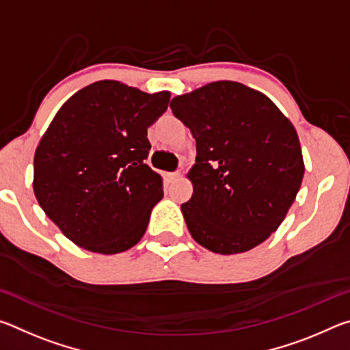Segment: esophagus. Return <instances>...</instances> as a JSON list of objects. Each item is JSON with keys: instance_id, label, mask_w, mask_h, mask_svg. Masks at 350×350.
I'll list each match as a JSON object with an SVG mask.
<instances>
[{"instance_id": "obj_1", "label": "esophagus", "mask_w": 350, "mask_h": 350, "mask_svg": "<svg viewBox=\"0 0 350 350\" xmlns=\"http://www.w3.org/2000/svg\"><path fill=\"white\" fill-rule=\"evenodd\" d=\"M179 176H180L179 171H174V173H167V179H168L170 182H173V180H176V179H179Z\"/></svg>"}]
</instances>
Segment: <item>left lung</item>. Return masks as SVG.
Instances as JSON below:
<instances>
[{
    "instance_id": "obj_1",
    "label": "left lung",
    "mask_w": 350,
    "mask_h": 350,
    "mask_svg": "<svg viewBox=\"0 0 350 350\" xmlns=\"http://www.w3.org/2000/svg\"><path fill=\"white\" fill-rule=\"evenodd\" d=\"M196 140L182 215L193 239L219 254L252 250L276 232L304 176L299 139L264 94L215 81L171 100Z\"/></svg>"
}]
</instances>
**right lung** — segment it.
I'll return each instance as SVG.
<instances>
[{"instance_id":"obj_1","label":"right lung","mask_w":350,"mask_h":350,"mask_svg":"<svg viewBox=\"0 0 350 350\" xmlns=\"http://www.w3.org/2000/svg\"><path fill=\"white\" fill-rule=\"evenodd\" d=\"M170 92L146 94L120 81L74 94L33 157V193L63 234L90 252L116 254L137 244L163 198L162 177L145 161L148 128Z\"/></svg>"}]
</instances>
